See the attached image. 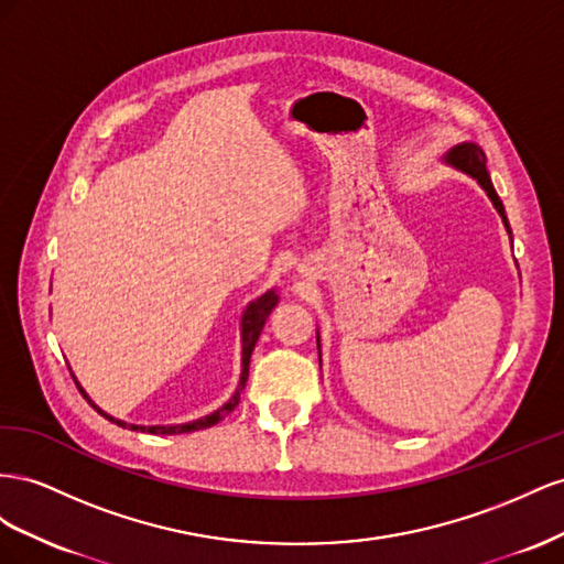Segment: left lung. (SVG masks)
Segmentation results:
<instances>
[{
  "label": "left lung",
  "mask_w": 564,
  "mask_h": 564,
  "mask_svg": "<svg viewBox=\"0 0 564 564\" xmlns=\"http://www.w3.org/2000/svg\"><path fill=\"white\" fill-rule=\"evenodd\" d=\"M442 163L448 165V167L458 170V172H463V174H468L470 180H475L481 188H485L489 200H491L494 207H496V213L501 215L503 227H506V231H508V236H510V243H512V231H510V224H508V217H506V207H503L501 198H498V193H496V188H494V184H491V176H489V172H487V155H485V151H481V149L477 147V143H470V141H468V143H460V147L448 151V153L442 158ZM316 345H318V361H321L318 330H316Z\"/></svg>",
  "instance_id": "left-lung-1"
}]
</instances>
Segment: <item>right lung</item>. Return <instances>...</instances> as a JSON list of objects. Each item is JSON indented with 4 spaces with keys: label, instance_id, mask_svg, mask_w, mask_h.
I'll return each instance as SVG.
<instances>
[{
    "label": "right lung",
    "instance_id": "1",
    "mask_svg": "<svg viewBox=\"0 0 564 564\" xmlns=\"http://www.w3.org/2000/svg\"><path fill=\"white\" fill-rule=\"evenodd\" d=\"M279 304V293L273 291H267L264 295L254 297L252 302H248V307L243 310V316H240V380H238V388L234 392V397L227 401V404H221L217 411L207 413L203 417H196V421H188V423H174V425H132V423H124L120 421V417H112L110 413H106L104 409H99L91 401V397L85 392L83 384L77 382L75 378V384L79 388V392H83V397L89 401V406H94V411H99L106 421L116 423L120 427H127V430H134V432H151V434H184V432H196V430H205V427H213L217 425L219 421H224V415H229L240 401V392H243L246 388V380H248V373H250V357H252V349L257 345V340H260V333L267 324V316L271 314V310L276 307Z\"/></svg>",
    "mask_w": 564,
    "mask_h": 564
}]
</instances>
